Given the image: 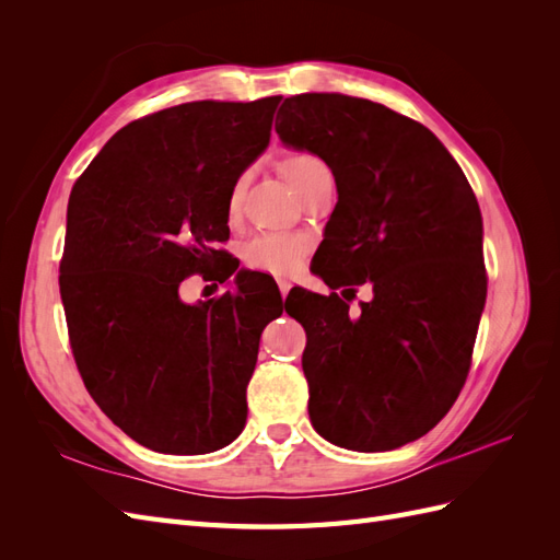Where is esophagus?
I'll use <instances>...</instances> for the list:
<instances>
[{"label": "esophagus", "instance_id": "1", "mask_svg": "<svg viewBox=\"0 0 560 560\" xmlns=\"http://www.w3.org/2000/svg\"><path fill=\"white\" fill-rule=\"evenodd\" d=\"M278 287H280V294L287 296V294H290V290H292V282L290 280H278Z\"/></svg>", "mask_w": 560, "mask_h": 560}]
</instances>
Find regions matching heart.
I'll list each match as a JSON object with an SVG mask.
<instances>
[{
    "mask_svg": "<svg viewBox=\"0 0 560 560\" xmlns=\"http://www.w3.org/2000/svg\"><path fill=\"white\" fill-rule=\"evenodd\" d=\"M280 167L294 191L315 173L327 171L325 161H319L315 154H308V151H292V154H287L282 159ZM241 200H243V179L235 182L229 194L231 217L238 214ZM306 252H308V241L296 238V235H259V238L249 241L243 247V261L254 270H261V273L287 276L301 266L303 254Z\"/></svg>",
    "mask_w": 560,
    "mask_h": 560,
    "instance_id": "b5f03b06",
    "label": "heart"
}]
</instances>
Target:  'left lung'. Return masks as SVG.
I'll list each match as a JSON object with an SVG mask.
<instances>
[{"label": "left lung", "instance_id": "1", "mask_svg": "<svg viewBox=\"0 0 560 560\" xmlns=\"http://www.w3.org/2000/svg\"><path fill=\"white\" fill-rule=\"evenodd\" d=\"M278 116L282 144L319 156L336 182L317 249L335 270L319 278L374 290L360 315L338 294L306 292L317 315L301 360L311 422L348 451L399 448L448 413L467 378L486 306L477 196L432 130L385 105L303 93Z\"/></svg>", "mask_w": 560, "mask_h": 560}]
</instances>
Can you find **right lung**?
Here are the masks:
<instances>
[{"instance_id":"add662e5","label":"right lung","mask_w":560,"mask_h":560,"mask_svg":"<svg viewBox=\"0 0 560 560\" xmlns=\"http://www.w3.org/2000/svg\"><path fill=\"white\" fill-rule=\"evenodd\" d=\"M278 103L202 100L138 118L72 189L60 296L79 374L114 425L156 453H212L245 428L276 315L252 306L243 270L210 301L184 303L179 284L224 259L229 194L266 151Z\"/></svg>"}]
</instances>
